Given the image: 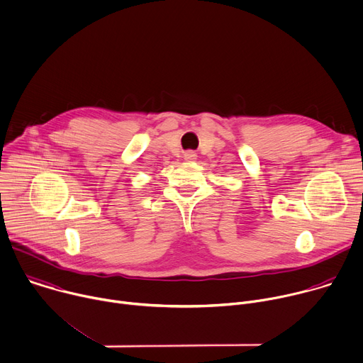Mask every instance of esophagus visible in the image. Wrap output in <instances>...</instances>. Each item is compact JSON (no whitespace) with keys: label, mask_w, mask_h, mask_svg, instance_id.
Listing matches in <instances>:
<instances>
[{"label":"esophagus","mask_w":363,"mask_h":363,"mask_svg":"<svg viewBox=\"0 0 363 363\" xmlns=\"http://www.w3.org/2000/svg\"><path fill=\"white\" fill-rule=\"evenodd\" d=\"M184 160H185V161H195V160H196V154H195L194 151H186V152L184 154Z\"/></svg>","instance_id":"1"}]
</instances>
